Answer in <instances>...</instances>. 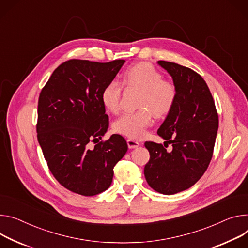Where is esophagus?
<instances>
[{"label": "esophagus", "instance_id": "34e87169", "mask_svg": "<svg viewBox=\"0 0 248 248\" xmlns=\"http://www.w3.org/2000/svg\"><path fill=\"white\" fill-rule=\"evenodd\" d=\"M126 142H127V145H128V147L131 149V148H137V147H139L140 146V142H138V141H136V140H131V139H128L127 140H126Z\"/></svg>", "mask_w": 248, "mask_h": 248}]
</instances>
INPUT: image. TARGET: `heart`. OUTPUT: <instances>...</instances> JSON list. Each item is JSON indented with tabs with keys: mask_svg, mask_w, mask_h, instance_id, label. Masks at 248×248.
Listing matches in <instances>:
<instances>
[{
	"mask_svg": "<svg viewBox=\"0 0 248 248\" xmlns=\"http://www.w3.org/2000/svg\"><path fill=\"white\" fill-rule=\"evenodd\" d=\"M159 70L146 62L130 66L123 75V83L128 88L140 90L139 99L140 109L127 111L120 117L115 124L116 131L130 139H140L153 123V114L164 117L173 108L177 90L175 85L167 80ZM122 86L117 81H110L102 90L101 100L105 108L117 114L121 108Z\"/></svg>",
	"mask_w": 248,
	"mask_h": 248,
	"instance_id": "b5f03b06",
	"label": "heart"
}]
</instances>
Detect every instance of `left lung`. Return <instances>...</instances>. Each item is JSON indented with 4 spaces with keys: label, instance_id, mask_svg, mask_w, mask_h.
I'll use <instances>...</instances> for the list:
<instances>
[{
    "label": "left lung",
    "instance_id": "obj_1",
    "mask_svg": "<svg viewBox=\"0 0 248 248\" xmlns=\"http://www.w3.org/2000/svg\"><path fill=\"white\" fill-rule=\"evenodd\" d=\"M158 65L172 77L177 90L175 104L158 136L162 144L146 141L150 159L144 167L148 185L164 195H173L192 187L206 172L213 156L218 128V117L213 96L194 70L177 63L159 60ZM171 144V150H166Z\"/></svg>",
    "mask_w": 248,
    "mask_h": 248
}]
</instances>
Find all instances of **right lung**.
Segmentation results:
<instances>
[{
	"mask_svg": "<svg viewBox=\"0 0 248 248\" xmlns=\"http://www.w3.org/2000/svg\"><path fill=\"white\" fill-rule=\"evenodd\" d=\"M124 62L71 59L57 67L41 90L39 145L55 179L76 194L95 196L108 189L114 167L127 151L120 134L100 141L108 128L102 90ZM90 142L96 143L93 149Z\"/></svg>",
	"mask_w": 248,
	"mask_h": 248,
	"instance_id": "add662e5",
	"label": "right lung"
}]
</instances>
